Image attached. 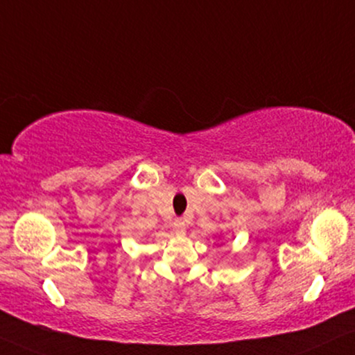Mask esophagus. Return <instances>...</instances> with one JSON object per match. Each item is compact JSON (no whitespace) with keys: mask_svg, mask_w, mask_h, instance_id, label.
Returning <instances> with one entry per match:
<instances>
[{"mask_svg":"<svg viewBox=\"0 0 355 355\" xmlns=\"http://www.w3.org/2000/svg\"><path fill=\"white\" fill-rule=\"evenodd\" d=\"M173 230L178 232V234H183L187 230V221L183 218H175L173 221Z\"/></svg>","mask_w":355,"mask_h":355,"instance_id":"obj_1","label":"esophagus"}]
</instances>
